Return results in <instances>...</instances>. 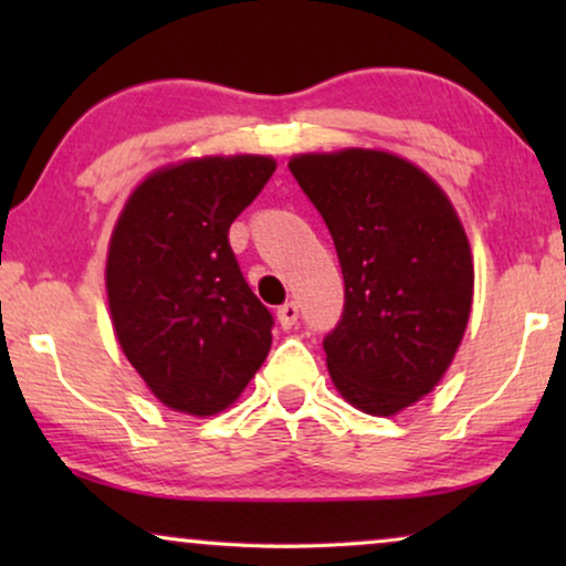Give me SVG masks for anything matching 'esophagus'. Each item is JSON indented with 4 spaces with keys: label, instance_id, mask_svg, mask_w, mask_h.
I'll list each match as a JSON object with an SVG mask.
<instances>
[{
    "label": "esophagus",
    "instance_id": "34e87169",
    "mask_svg": "<svg viewBox=\"0 0 566 566\" xmlns=\"http://www.w3.org/2000/svg\"><path fill=\"white\" fill-rule=\"evenodd\" d=\"M277 322H281L283 329H291L293 324L298 322V304H293V301H285V304L277 308Z\"/></svg>",
    "mask_w": 566,
    "mask_h": 566
}]
</instances>
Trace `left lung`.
Instances as JSON below:
<instances>
[{"instance_id":"left-lung-1","label":"left lung","mask_w":566,"mask_h":566,"mask_svg":"<svg viewBox=\"0 0 566 566\" xmlns=\"http://www.w3.org/2000/svg\"><path fill=\"white\" fill-rule=\"evenodd\" d=\"M301 190L327 223L345 312L324 337L335 389L360 412L394 417L451 368L474 301V258L451 198L399 154H296Z\"/></svg>"}]
</instances>
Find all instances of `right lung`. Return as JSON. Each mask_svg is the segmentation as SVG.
Instances as JSON below:
<instances>
[{"label":"right lung","instance_id":"right-lung-1","mask_svg":"<svg viewBox=\"0 0 566 566\" xmlns=\"http://www.w3.org/2000/svg\"><path fill=\"white\" fill-rule=\"evenodd\" d=\"M275 167L265 154L175 161L146 175L115 221L105 265L115 339L175 412H223L268 358L273 316L237 265L229 227Z\"/></svg>","mask_w":566,"mask_h":566}]
</instances>
